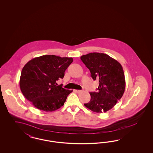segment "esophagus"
<instances>
[{
  "mask_svg": "<svg viewBox=\"0 0 153 153\" xmlns=\"http://www.w3.org/2000/svg\"><path fill=\"white\" fill-rule=\"evenodd\" d=\"M74 91L75 92H76V93H80V92H82L81 90H74Z\"/></svg>",
  "mask_w": 153,
  "mask_h": 153,
  "instance_id": "34e87169",
  "label": "esophagus"
}]
</instances>
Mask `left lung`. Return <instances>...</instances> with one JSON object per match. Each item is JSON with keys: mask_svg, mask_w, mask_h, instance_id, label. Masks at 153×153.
Here are the masks:
<instances>
[{"mask_svg": "<svg viewBox=\"0 0 153 153\" xmlns=\"http://www.w3.org/2000/svg\"><path fill=\"white\" fill-rule=\"evenodd\" d=\"M94 80H99L97 92H89L91 100L84 105L97 113L112 108L123 95L126 82L121 64L108 55L91 53L81 57Z\"/></svg>", "mask_w": 153, "mask_h": 153, "instance_id": "8db88e82", "label": "left lung"}]
</instances>
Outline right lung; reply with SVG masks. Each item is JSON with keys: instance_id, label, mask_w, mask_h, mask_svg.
<instances>
[{"instance_id": "add662e5", "label": "right lung", "mask_w": 153, "mask_h": 153, "mask_svg": "<svg viewBox=\"0 0 153 153\" xmlns=\"http://www.w3.org/2000/svg\"><path fill=\"white\" fill-rule=\"evenodd\" d=\"M71 57L44 55L33 58L23 68L19 86L23 95L38 109L51 112L64 104L73 91L66 89L56 81L63 79L73 62Z\"/></svg>"}]
</instances>
